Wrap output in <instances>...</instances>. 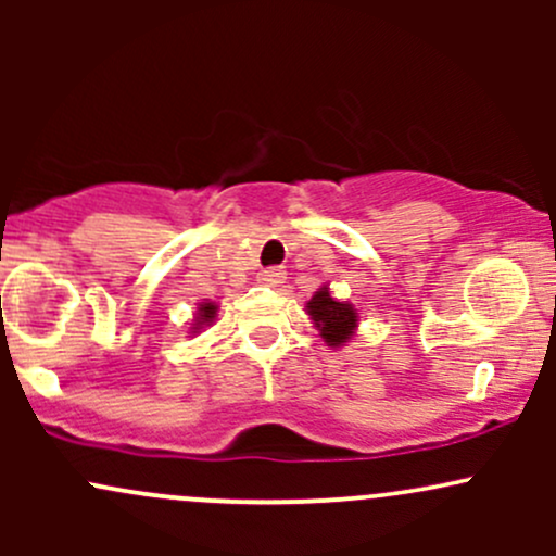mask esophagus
I'll list each match as a JSON object with an SVG mask.
<instances>
[{"mask_svg": "<svg viewBox=\"0 0 556 556\" xmlns=\"http://www.w3.org/2000/svg\"><path fill=\"white\" fill-rule=\"evenodd\" d=\"M287 279V271H285V266H269V269H264L258 274V282H264V285H271V287H277V285H282Z\"/></svg>", "mask_w": 556, "mask_h": 556, "instance_id": "obj_1", "label": "esophagus"}]
</instances>
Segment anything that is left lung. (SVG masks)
<instances>
[{
	"label": "left lung",
	"mask_w": 556,
	"mask_h": 556,
	"mask_svg": "<svg viewBox=\"0 0 556 556\" xmlns=\"http://www.w3.org/2000/svg\"><path fill=\"white\" fill-rule=\"evenodd\" d=\"M308 316L314 318V324L321 331V337L331 348H340L342 342H348L353 337L355 324H358V314L350 303L334 300L329 295V287H321L314 298L308 300Z\"/></svg>",
	"instance_id": "left-lung-1"
}]
</instances>
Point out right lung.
<instances>
[{
    "mask_svg": "<svg viewBox=\"0 0 556 556\" xmlns=\"http://www.w3.org/2000/svg\"><path fill=\"white\" fill-rule=\"evenodd\" d=\"M214 316H216V305H214V303H201V308H198L195 327H193V329L203 327V324H208V321H214Z\"/></svg>",
    "mask_w": 556,
    "mask_h": 556,
    "instance_id": "1",
    "label": "right lung"
}]
</instances>
